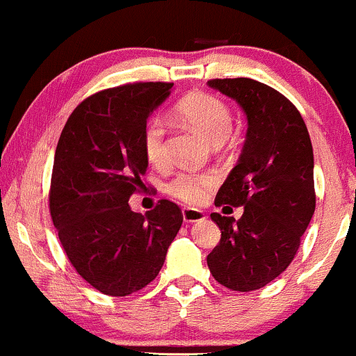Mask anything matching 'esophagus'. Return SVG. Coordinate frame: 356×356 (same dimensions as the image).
<instances>
[{"label": "esophagus", "mask_w": 356, "mask_h": 356, "mask_svg": "<svg viewBox=\"0 0 356 356\" xmlns=\"http://www.w3.org/2000/svg\"><path fill=\"white\" fill-rule=\"evenodd\" d=\"M182 218L186 222H197V220H202L206 216H204L202 211L192 209V207H184L182 209Z\"/></svg>", "instance_id": "1"}]
</instances>
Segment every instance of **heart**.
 Listing matches in <instances>:
<instances>
[{
  "label": "heart",
  "instance_id": "heart-1",
  "mask_svg": "<svg viewBox=\"0 0 356 356\" xmlns=\"http://www.w3.org/2000/svg\"><path fill=\"white\" fill-rule=\"evenodd\" d=\"M177 115L212 144H220L226 140L232 130V113L229 107L219 97L211 93L199 92L184 97L177 104ZM142 149L150 164H165V124L161 117L152 115L145 120L142 127ZM214 181V175L207 172L177 170L165 182L164 189L170 197L177 201L197 204L202 201Z\"/></svg>",
  "mask_w": 356,
  "mask_h": 356
}]
</instances>
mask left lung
<instances>
[{
  "instance_id": "8db88e82",
  "label": "left lung",
  "mask_w": 356,
  "mask_h": 356,
  "mask_svg": "<svg viewBox=\"0 0 356 356\" xmlns=\"http://www.w3.org/2000/svg\"><path fill=\"white\" fill-rule=\"evenodd\" d=\"M207 83L238 102L248 117L243 152L214 201L218 207L244 206V214L236 220L212 212L220 241L207 266L219 284L254 291L291 264L313 218L312 140L301 113L277 90L252 79Z\"/></svg>"
}]
</instances>
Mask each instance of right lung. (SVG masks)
I'll list each match as a JSON object with an SVG mask.
<instances>
[{"instance_id":"right-lung-1","label":"right lung","mask_w":356,"mask_h":356,"mask_svg":"<svg viewBox=\"0 0 356 356\" xmlns=\"http://www.w3.org/2000/svg\"><path fill=\"white\" fill-rule=\"evenodd\" d=\"M174 83L137 81L93 93L68 117L55 150L50 214L75 271L108 296L145 288L164 266L182 211L161 199L145 214L129 199L147 161L142 127Z\"/></svg>"}]
</instances>
